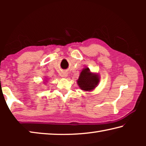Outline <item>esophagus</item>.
Here are the masks:
<instances>
[{"instance_id":"obj_1","label":"esophagus","mask_w":146,"mask_h":146,"mask_svg":"<svg viewBox=\"0 0 146 146\" xmlns=\"http://www.w3.org/2000/svg\"><path fill=\"white\" fill-rule=\"evenodd\" d=\"M67 74H66V73H63V75H62V76H64V77H66V76H67Z\"/></svg>"}]
</instances>
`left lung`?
Masks as SVG:
<instances>
[{
  "label": "left lung",
  "instance_id": "obj_1",
  "mask_svg": "<svg viewBox=\"0 0 146 146\" xmlns=\"http://www.w3.org/2000/svg\"><path fill=\"white\" fill-rule=\"evenodd\" d=\"M99 78L97 75L91 73L89 68H85L80 73L77 83L81 90L91 91L97 86Z\"/></svg>",
  "mask_w": 146,
  "mask_h": 146
}]
</instances>
